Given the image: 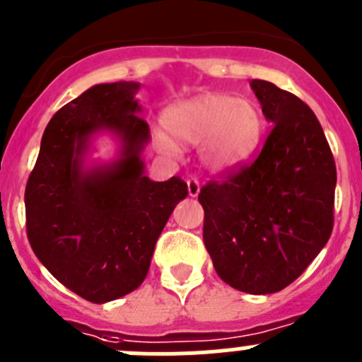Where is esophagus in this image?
Masks as SVG:
<instances>
[{
    "instance_id": "34e87169",
    "label": "esophagus",
    "mask_w": 362,
    "mask_h": 362,
    "mask_svg": "<svg viewBox=\"0 0 362 362\" xmlns=\"http://www.w3.org/2000/svg\"><path fill=\"white\" fill-rule=\"evenodd\" d=\"M200 180L197 177H191L187 178V191H189V197H198V192H200Z\"/></svg>"
}]
</instances>
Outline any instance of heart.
I'll list each match as a JSON object with an SVG mask.
<instances>
[{
  "mask_svg": "<svg viewBox=\"0 0 362 362\" xmlns=\"http://www.w3.org/2000/svg\"><path fill=\"white\" fill-rule=\"evenodd\" d=\"M164 127L178 143L204 144L205 164L221 171L238 165L259 146L264 116L255 101L212 93L175 105L164 116ZM158 150L171 155L177 148L168 137H158Z\"/></svg>",
  "mask_w": 362,
  "mask_h": 362,
  "instance_id": "heart-1",
  "label": "heart"
}]
</instances>
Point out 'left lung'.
<instances>
[{
    "label": "left lung",
    "instance_id": "obj_1",
    "mask_svg": "<svg viewBox=\"0 0 362 362\" xmlns=\"http://www.w3.org/2000/svg\"><path fill=\"white\" fill-rule=\"evenodd\" d=\"M272 128L250 164L209 180L204 243L216 273L250 295L282 291L322 252L334 227L336 162L309 105L252 80Z\"/></svg>",
    "mask_w": 362,
    "mask_h": 362
}]
</instances>
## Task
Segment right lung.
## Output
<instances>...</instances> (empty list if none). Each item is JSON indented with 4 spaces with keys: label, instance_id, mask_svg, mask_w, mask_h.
<instances>
[{
    "label": "right lung",
    "instance_id": "right-lung-1",
    "mask_svg": "<svg viewBox=\"0 0 362 362\" xmlns=\"http://www.w3.org/2000/svg\"><path fill=\"white\" fill-rule=\"evenodd\" d=\"M134 82L100 83L52 117L26 182V234L44 268L93 303L137 289L150 269L155 243L187 184L143 175L141 151L150 127L137 112ZM98 129L122 137V158L83 171L86 141Z\"/></svg>",
    "mask_w": 362,
    "mask_h": 362
}]
</instances>
